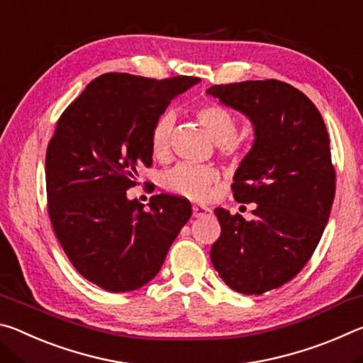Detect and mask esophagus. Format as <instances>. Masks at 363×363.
I'll return each mask as SVG.
<instances>
[{
	"label": "esophagus",
	"mask_w": 363,
	"mask_h": 363,
	"mask_svg": "<svg viewBox=\"0 0 363 363\" xmlns=\"http://www.w3.org/2000/svg\"><path fill=\"white\" fill-rule=\"evenodd\" d=\"M192 211H194V218H203L206 214H210V208L205 205H194Z\"/></svg>",
	"instance_id": "34e87169"
}]
</instances>
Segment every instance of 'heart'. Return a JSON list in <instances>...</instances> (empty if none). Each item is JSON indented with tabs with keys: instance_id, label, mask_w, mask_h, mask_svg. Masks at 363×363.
<instances>
[{
	"instance_id": "obj_1",
	"label": "heart",
	"mask_w": 363,
	"mask_h": 363,
	"mask_svg": "<svg viewBox=\"0 0 363 363\" xmlns=\"http://www.w3.org/2000/svg\"><path fill=\"white\" fill-rule=\"evenodd\" d=\"M196 118L206 128L214 143L220 145L224 153H235L237 143V120L229 110L216 102H205L195 110ZM174 130V115L164 112L153 123L150 131V149L158 158L164 157L169 150L171 136ZM218 171L210 167H196V164H177L164 177V186L177 195L189 199H203L211 184L218 181Z\"/></svg>"
}]
</instances>
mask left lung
<instances>
[{"mask_svg":"<svg viewBox=\"0 0 363 363\" xmlns=\"http://www.w3.org/2000/svg\"><path fill=\"white\" fill-rule=\"evenodd\" d=\"M206 94L255 130L232 184L233 199L256 203L255 219L216 208L211 262L232 290L262 294L296 277L328 223L336 174L327 126L309 97L279 79L214 84Z\"/></svg>","mask_w":363,"mask_h":363,"instance_id":"left-lung-1","label":"left lung"}]
</instances>
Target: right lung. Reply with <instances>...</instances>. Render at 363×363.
Here are the masks:
<instances>
[{"mask_svg": "<svg viewBox=\"0 0 363 363\" xmlns=\"http://www.w3.org/2000/svg\"><path fill=\"white\" fill-rule=\"evenodd\" d=\"M199 82L106 73L60 115L46 152L49 219L73 267L102 290L149 284L192 216L177 196L153 195L145 211L126 190L152 164L153 123Z\"/></svg>", "mask_w": 363, "mask_h": 363, "instance_id": "right-lung-1", "label": "right lung"}]
</instances>
